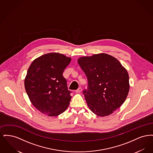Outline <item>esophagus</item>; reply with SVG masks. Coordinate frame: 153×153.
I'll return each mask as SVG.
<instances>
[{
	"mask_svg": "<svg viewBox=\"0 0 153 153\" xmlns=\"http://www.w3.org/2000/svg\"><path fill=\"white\" fill-rule=\"evenodd\" d=\"M82 91V88L79 87L77 90H76V93H80Z\"/></svg>",
	"mask_w": 153,
	"mask_h": 153,
	"instance_id": "34e87169",
	"label": "esophagus"
}]
</instances>
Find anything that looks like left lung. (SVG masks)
<instances>
[{
	"instance_id": "left-lung-1",
	"label": "left lung",
	"mask_w": 153,
	"mask_h": 153,
	"mask_svg": "<svg viewBox=\"0 0 153 153\" xmlns=\"http://www.w3.org/2000/svg\"><path fill=\"white\" fill-rule=\"evenodd\" d=\"M77 62L87 77L88 87L83 94L89 108L99 117L112 114L128 94L129 76L126 68L105 53L81 57Z\"/></svg>"
}]
</instances>
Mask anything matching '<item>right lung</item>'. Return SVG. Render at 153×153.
Listing matches in <instances>:
<instances>
[{
	"label": "right lung",
	"mask_w": 153,
	"mask_h": 153,
	"mask_svg": "<svg viewBox=\"0 0 153 153\" xmlns=\"http://www.w3.org/2000/svg\"><path fill=\"white\" fill-rule=\"evenodd\" d=\"M71 58L49 53L35 59L25 79V88L32 104L41 113L57 117L68 107L72 96L62 73Z\"/></svg>",
	"instance_id": "right-lung-1"
}]
</instances>
